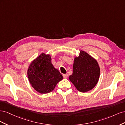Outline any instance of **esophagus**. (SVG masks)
Wrapping results in <instances>:
<instances>
[{
	"mask_svg": "<svg viewBox=\"0 0 125 125\" xmlns=\"http://www.w3.org/2000/svg\"><path fill=\"white\" fill-rule=\"evenodd\" d=\"M62 75H63V77L64 78H67L68 77V75L67 74H63Z\"/></svg>",
	"mask_w": 125,
	"mask_h": 125,
	"instance_id": "1",
	"label": "esophagus"
}]
</instances>
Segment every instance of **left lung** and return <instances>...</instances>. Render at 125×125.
Masks as SVG:
<instances>
[{"instance_id":"left-lung-1","label":"left lung","mask_w":125,"mask_h":125,"mask_svg":"<svg viewBox=\"0 0 125 125\" xmlns=\"http://www.w3.org/2000/svg\"><path fill=\"white\" fill-rule=\"evenodd\" d=\"M100 74V69L96 60L81 51L79 56L74 58L73 73L69 78L78 91L86 92L96 85Z\"/></svg>"}]
</instances>
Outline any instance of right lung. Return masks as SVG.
<instances>
[{
	"mask_svg": "<svg viewBox=\"0 0 125 125\" xmlns=\"http://www.w3.org/2000/svg\"><path fill=\"white\" fill-rule=\"evenodd\" d=\"M29 80L36 91L45 94L52 92L63 79L51 62L50 55L42 53L32 62L28 70Z\"/></svg>",
	"mask_w": 125,
	"mask_h": 125,
	"instance_id": "obj_1",
	"label": "right lung"
}]
</instances>
